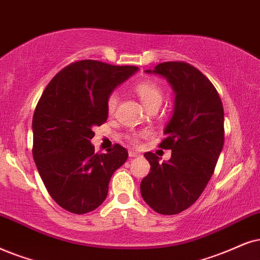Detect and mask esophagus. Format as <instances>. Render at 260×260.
Listing matches in <instances>:
<instances>
[{
  "label": "esophagus",
  "mask_w": 260,
  "mask_h": 260,
  "mask_svg": "<svg viewBox=\"0 0 260 260\" xmlns=\"http://www.w3.org/2000/svg\"><path fill=\"white\" fill-rule=\"evenodd\" d=\"M129 157L131 158H134V157H137V156H139V154H138V152H136V151H133V150H129Z\"/></svg>",
  "instance_id": "obj_1"
}]
</instances>
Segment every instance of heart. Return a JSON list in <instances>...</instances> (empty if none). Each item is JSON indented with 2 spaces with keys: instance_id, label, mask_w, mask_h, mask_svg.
Returning a JSON list of instances; mask_svg holds the SVG:
<instances>
[{
  "instance_id": "obj_1",
  "label": "heart",
  "mask_w": 260,
  "mask_h": 260,
  "mask_svg": "<svg viewBox=\"0 0 260 260\" xmlns=\"http://www.w3.org/2000/svg\"><path fill=\"white\" fill-rule=\"evenodd\" d=\"M134 92L139 100L143 102V104L147 109H152V108H157L162 104L163 102V90L156 81L150 80V79H144V80L138 81L133 86ZM117 104H119V97L116 93H111L107 100V110L110 115L115 113L116 110ZM145 136V133H133L129 137L132 143L138 144V141L141 137Z\"/></svg>"
}]
</instances>
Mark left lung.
<instances>
[{
    "mask_svg": "<svg viewBox=\"0 0 260 260\" xmlns=\"http://www.w3.org/2000/svg\"><path fill=\"white\" fill-rule=\"evenodd\" d=\"M146 73L166 78L175 92V107L159 147L172 150L168 162L152 152L151 168L140 183L143 199L156 212L176 215L188 209L211 179L224 144V111L217 90L186 62H163Z\"/></svg>",
    "mask_w": 260,
    "mask_h": 260,
    "instance_id": "1",
    "label": "left lung"
}]
</instances>
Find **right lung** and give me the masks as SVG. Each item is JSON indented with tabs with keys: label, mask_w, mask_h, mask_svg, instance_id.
Instances as JSON below:
<instances>
[{
	"label": "right lung",
	"mask_w": 260,
	"mask_h": 260,
	"mask_svg": "<svg viewBox=\"0 0 260 260\" xmlns=\"http://www.w3.org/2000/svg\"><path fill=\"white\" fill-rule=\"evenodd\" d=\"M138 71L94 60L68 64L51 79L36 107L34 158L45 188L72 213L93 211L108 196L114 172L127 160L119 144L94 153V126L108 119L107 100Z\"/></svg>",
	"instance_id": "add662e5"
}]
</instances>
